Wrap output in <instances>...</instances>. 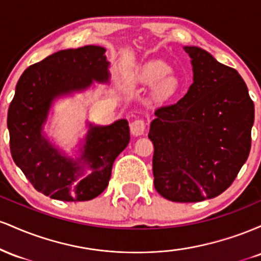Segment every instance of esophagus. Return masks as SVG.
<instances>
[{"mask_svg":"<svg viewBox=\"0 0 261 261\" xmlns=\"http://www.w3.org/2000/svg\"><path fill=\"white\" fill-rule=\"evenodd\" d=\"M130 130H131V134L134 135V136H141V135L145 134V130H146V122L143 119H135V120L131 122L130 124Z\"/></svg>","mask_w":261,"mask_h":261,"instance_id":"34e87169","label":"esophagus"}]
</instances>
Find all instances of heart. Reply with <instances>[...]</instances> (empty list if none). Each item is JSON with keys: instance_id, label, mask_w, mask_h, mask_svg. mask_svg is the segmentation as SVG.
I'll return each instance as SVG.
<instances>
[{"instance_id": "heart-1", "label": "heart", "mask_w": 261, "mask_h": 261, "mask_svg": "<svg viewBox=\"0 0 261 261\" xmlns=\"http://www.w3.org/2000/svg\"><path fill=\"white\" fill-rule=\"evenodd\" d=\"M169 70V66L163 62H149L141 71V81L145 83H155L160 81L155 92L158 97L166 99L172 97L179 88V81L174 74H167Z\"/></svg>"}]
</instances>
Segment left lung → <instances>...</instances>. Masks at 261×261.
Returning <instances> with one entry per match:
<instances>
[{"instance_id":"left-lung-1","label":"left lung","mask_w":261,"mask_h":261,"mask_svg":"<svg viewBox=\"0 0 261 261\" xmlns=\"http://www.w3.org/2000/svg\"><path fill=\"white\" fill-rule=\"evenodd\" d=\"M194 82L180 100L158 107L148 139L154 188L174 202H199L234 181L251 146L254 103L234 68L197 46H184Z\"/></svg>"}]
</instances>
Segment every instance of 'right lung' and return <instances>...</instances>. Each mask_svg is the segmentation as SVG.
<instances>
[{
	"label": "right lung",
	"instance_id": "add662e5",
	"mask_svg": "<svg viewBox=\"0 0 261 261\" xmlns=\"http://www.w3.org/2000/svg\"><path fill=\"white\" fill-rule=\"evenodd\" d=\"M106 49L87 45L61 50L29 66L16 86L7 126L14 163L39 193L61 201H87L106 190L115 158L130 142L125 119L108 126L89 124L82 154H61L41 135L54 99L109 80ZM88 166L92 173L83 178Z\"/></svg>",
	"mask_w": 261,
	"mask_h": 261
}]
</instances>
